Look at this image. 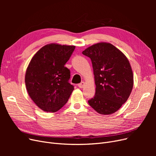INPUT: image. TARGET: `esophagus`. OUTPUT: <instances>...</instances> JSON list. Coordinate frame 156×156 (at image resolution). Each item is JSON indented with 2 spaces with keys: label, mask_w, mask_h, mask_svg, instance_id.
Instances as JSON below:
<instances>
[{
  "label": "esophagus",
  "mask_w": 156,
  "mask_h": 156,
  "mask_svg": "<svg viewBox=\"0 0 156 156\" xmlns=\"http://www.w3.org/2000/svg\"><path fill=\"white\" fill-rule=\"evenodd\" d=\"M84 82H81V83H79V84H78V87L80 88H83L84 87Z\"/></svg>",
  "instance_id": "esophagus-1"
}]
</instances>
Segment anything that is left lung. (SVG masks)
<instances>
[{"label": "left lung", "instance_id": "left-lung-1", "mask_svg": "<svg viewBox=\"0 0 156 156\" xmlns=\"http://www.w3.org/2000/svg\"><path fill=\"white\" fill-rule=\"evenodd\" d=\"M83 54L91 59L96 87L89 105L101 115L112 114L127 100L133 88L129 60L119 49L106 42L89 47Z\"/></svg>", "mask_w": 156, "mask_h": 156}]
</instances>
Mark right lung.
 Masks as SVG:
<instances>
[{
    "mask_svg": "<svg viewBox=\"0 0 156 156\" xmlns=\"http://www.w3.org/2000/svg\"><path fill=\"white\" fill-rule=\"evenodd\" d=\"M75 48L73 45L51 44L34 55L25 73L28 94L35 104L45 112H56L74 90L69 83L70 71L64 65Z\"/></svg>",
    "mask_w": 156,
    "mask_h": 156,
    "instance_id": "right-lung-1",
    "label": "right lung"
}]
</instances>
